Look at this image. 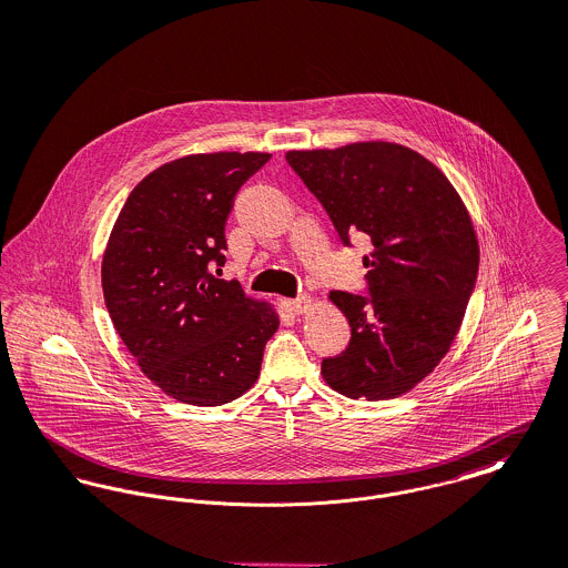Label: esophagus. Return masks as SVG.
<instances>
[{"label":"esophagus","instance_id":"obj_1","mask_svg":"<svg viewBox=\"0 0 568 568\" xmlns=\"http://www.w3.org/2000/svg\"><path fill=\"white\" fill-rule=\"evenodd\" d=\"M283 305L290 314L301 315L312 307V301H310V296H298V298H285Z\"/></svg>","mask_w":568,"mask_h":568}]
</instances>
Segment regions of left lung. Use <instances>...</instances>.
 <instances>
[{"label":"left lung","instance_id":"left-lung-1","mask_svg":"<svg viewBox=\"0 0 568 568\" xmlns=\"http://www.w3.org/2000/svg\"><path fill=\"white\" fill-rule=\"evenodd\" d=\"M326 209L339 240L364 235L373 253L368 296L331 292L351 324L346 351L322 359V377L348 398L409 392L450 348L477 283L470 215L440 170L387 141L285 154Z\"/></svg>","mask_w":568,"mask_h":568}]
</instances>
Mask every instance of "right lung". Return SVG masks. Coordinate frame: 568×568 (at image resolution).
<instances>
[{
  "instance_id": "1",
  "label": "right lung",
  "mask_w": 568,
  "mask_h": 568,
  "mask_svg": "<svg viewBox=\"0 0 568 568\" xmlns=\"http://www.w3.org/2000/svg\"><path fill=\"white\" fill-rule=\"evenodd\" d=\"M265 152L191 154L130 191L102 258L115 331L143 375L197 407L235 400L254 385L278 315L217 278L224 226Z\"/></svg>"
}]
</instances>
